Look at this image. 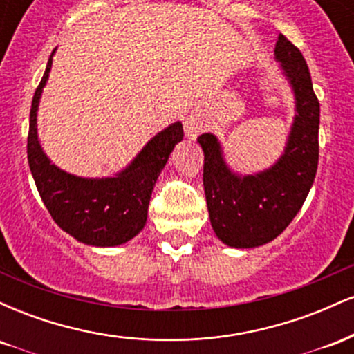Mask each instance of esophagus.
I'll return each instance as SVG.
<instances>
[{"label":"esophagus","mask_w":354,"mask_h":354,"mask_svg":"<svg viewBox=\"0 0 354 354\" xmlns=\"http://www.w3.org/2000/svg\"><path fill=\"white\" fill-rule=\"evenodd\" d=\"M185 131L189 138H196L198 135H200V133L203 131L201 118L198 115H194V113H191V115L185 120Z\"/></svg>","instance_id":"34e87169"}]
</instances>
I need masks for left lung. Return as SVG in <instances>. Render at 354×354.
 <instances>
[{
	"label": "left lung",
	"instance_id": "8db88e82",
	"mask_svg": "<svg viewBox=\"0 0 354 354\" xmlns=\"http://www.w3.org/2000/svg\"><path fill=\"white\" fill-rule=\"evenodd\" d=\"M274 59L290 84L295 116L281 156L266 169L243 174L228 165L213 133L198 138L205 166L203 186L214 234L231 248L273 241L301 209L318 168L319 103L308 64L295 44L279 35Z\"/></svg>",
	"mask_w": 354,
	"mask_h": 354
}]
</instances>
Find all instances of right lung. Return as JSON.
<instances>
[{"label": "right lung", "mask_w": 354, "mask_h": 354, "mask_svg": "<svg viewBox=\"0 0 354 354\" xmlns=\"http://www.w3.org/2000/svg\"><path fill=\"white\" fill-rule=\"evenodd\" d=\"M53 50L30 111L28 163L39 196L61 230L84 245L120 246L145 228L151 193L174 146L183 140L181 121L154 135L126 168L104 178L71 174L51 163L38 138V108L50 78Z\"/></svg>", "instance_id": "obj_1"}]
</instances>
